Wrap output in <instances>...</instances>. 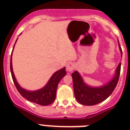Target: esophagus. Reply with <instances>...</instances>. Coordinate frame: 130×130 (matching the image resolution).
<instances>
[{
  "label": "esophagus",
  "instance_id": "esophagus-1",
  "mask_svg": "<svg viewBox=\"0 0 130 130\" xmlns=\"http://www.w3.org/2000/svg\"><path fill=\"white\" fill-rule=\"evenodd\" d=\"M75 65L74 63H68L66 66V69H67V71H69V72H71V71H73V69H75Z\"/></svg>",
  "mask_w": 130,
  "mask_h": 130
}]
</instances>
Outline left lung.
Segmentation results:
<instances>
[{
  "label": "left lung",
  "instance_id": "left-lung-1",
  "mask_svg": "<svg viewBox=\"0 0 130 130\" xmlns=\"http://www.w3.org/2000/svg\"><path fill=\"white\" fill-rule=\"evenodd\" d=\"M119 44V47L121 54L122 51ZM121 63H119L117 66L114 77L105 85L102 86L94 87L88 85L84 82L83 78L79 72L75 71L72 73V79L73 84L74 94L77 101L83 105L92 106L103 102L112 94L117 86L119 80Z\"/></svg>",
  "mask_w": 130,
  "mask_h": 130
}]
</instances>
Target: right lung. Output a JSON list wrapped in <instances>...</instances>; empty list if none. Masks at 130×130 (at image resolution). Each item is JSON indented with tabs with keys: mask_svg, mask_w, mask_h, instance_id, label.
<instances>
[{
	"mask_svg": "<svg viewBox=\"0 0 130 130\" xmlns=\"http://www.w3.org/2000/svg\"><path fill=\"white\" fill-rule=\"evenodd\" d=\"M16 42H15V43H16ZM14 46H15V45H14ZM14 46H13V49H14ZM12 53H13V51H12ZM10 69H11V75H12L13 82L15 84V86L17 88L18 92L20 93V94L23 98L27 99V101L36 103V104H38L42 106H46V105H51L55 101V99H56L57 86L59 84L60 80L66 75L65 67H63L61 69L53 73V75L51 76L48 82L42 88L35 91H29L21 88L16 80V78H15L14 73H13V67H12V54L11 56Z\"/></svg>",
	"mask_w": 130,
	"mask_h": 130,
	"instance_id": "right-lung-1",
	"label": "right lung"
}]
</instances>
